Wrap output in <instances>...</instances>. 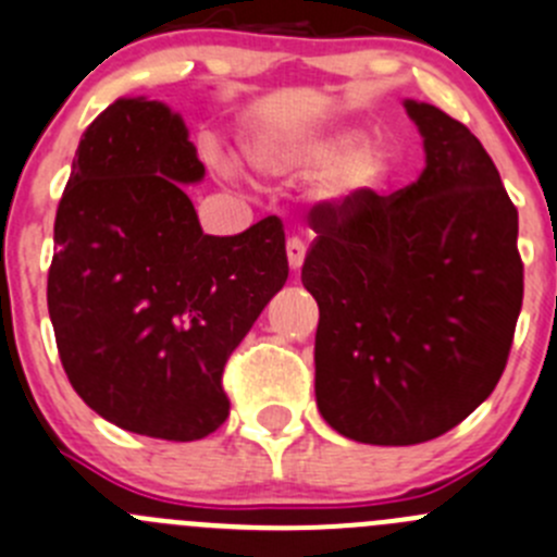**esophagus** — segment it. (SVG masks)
<instances>
[{"instance_id": "34e87169", "label": "esophagus", "mask_w": 557, "mask_h": 557, "mask_svg": "<svg viewBox=\"0 0 557 557\" xmlns=\"http://www.w3.org/2000/svg\"><path fill=\"white\" fill-rule=\"evenodd\" d=\"M287 262H289V268L295 270V273L304 268L306 246H304V240H298V237H289V240H287Z\"/></svg>"}]
</instances>
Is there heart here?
Wrapping results in <instances>:
<instances>
[{"instance_id":"b5f03b06","label":"heart","mask_w":557,"mask_h":557,"mask_svg":"<svg viewBox=\"0 0 557 557\" xmlns=\"http://www.w3.org/2000/svg\"><path fill=\"white\" fill-rule=\"evenodd\" d=\"M253 169L275 180H317V202L349 210L388 188L396 150L385 139H363L358 128H333L314 136H264L248 147ZM230 169V166H221Z\"/></svg>"}]
</instances>
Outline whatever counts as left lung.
<instances>
[{
	"instance_id": "1",
	"label": "left lung",
	"mask_w": 557,
	"mask_h": 557,
	"mask_svg": "<svg viewBox=\"0 0 557 557\" xmlns=\"http://www.w3.org/2000/svg\"><path fill=\"white\" fill-rule=\"evenodd\" d=\"M421 177L349 210L317 205L304 287L320 306L314 394L349 441L416 446L495 391L522 309L517 208L481 141L405 100Z\"/></svg>"
}]
</instances>
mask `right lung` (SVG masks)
<instances>
[{"label":"right lung","instance_id":"add662e5","mask_svg":"<svg viewBox=\"0 0 557 557\" xmlns=\"http://www.w3.org/2000/svg\"><path fill=\"white\" fill-rule=\"evenodd\" d=\"M202 180L177 111L116 98L78 141L49 270V317L76 394L114 426L174 443L226 421V358L289 275L275 215L205 235L185 194Z\"/></svg>","mask_w":557,"mask_h":557}]
</instances>
